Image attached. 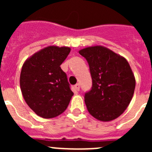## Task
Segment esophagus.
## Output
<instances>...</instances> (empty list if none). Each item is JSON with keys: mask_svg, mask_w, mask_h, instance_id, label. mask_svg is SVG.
Masks as SVG:
<instances>
[{"mask_svg": "<svg viewBox=\"0 0 152 152\" xmlns=\"http://www.w3.org/2000/svg\"><path fill=\"white\" fill-rule=\"evenodd\" d=\"M75 89H76V91H80V84H76L75 85Z\"/></svg>", "mask_w": 152, "mask_h": 152, "instance_id": "34e87169", "label": "esophagus"}]
</instances>
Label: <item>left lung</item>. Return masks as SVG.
Returning <instances> with one entry per match:
<instances>
[{
  "label": "left lung",
  "mask_w": 152,
  "mask_h": 152,
  "mask_svg": "<svg viewBox=\"0 0 152 152\" xmlns=\"http://www.w3.org/2000/svg\"><path fill=\"white\" fill-rule=\"evenodd\" d=\"M89 64L92 88L84 94L88 112L98 120L111 121L126 110L133 96L135 79L129 64L105 47L79 51Z\"/></svg>",
  "instance_id": "8db88e82"
}]
</instances>
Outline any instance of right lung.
Returning a JSON list of instances; mask_svg holds the SVG:
<instances>
[{
    "mask_svg": "<svg viewBox=\"0 0 152 152\" xmlns=\"http://www.w3.org/2000/svg\"><path fill=\"white\" fill-rule=\"evenodd\" d=\"M68 47L49 46L28 58L22 67L20 89L27 105L45 119L58 116L73 96L61 65L70 53Z\"/></svg>",
    "mask_w": 152,
    "mask_h": 152,
    "instance_id": "obj_1",
    "label": "right lung"
}]
</instances>
